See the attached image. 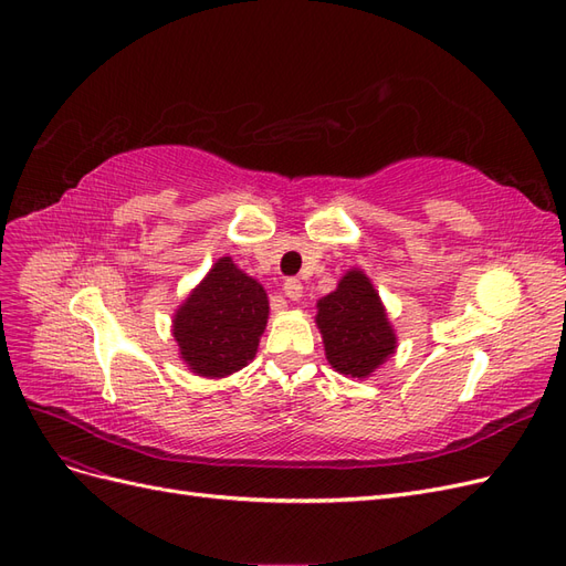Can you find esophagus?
<instances>
[{
  "label": "esophagus",
  "mask_w": 566,
  "mask_h": 566,
  "mask_svg": "<svg viewBox=\"0 0 566 566\" xmlns=\"http://www.w3.org/2000/svg\"><path fill=\"white\" fill-rule=\"evenodd\" d=\"M283 293H285L287 300L297 302V300L302 297V293H304V285H302L297 279H287V281L283 283Z\"/></svg>",
  "instance_id": "34e87169"
}]
</instances>
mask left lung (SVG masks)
<instances>
[{
  "instance_id": "8db88e82",
  "label": "left lung",
  "mask_w": 566,
  "mask_h": 566,
  "mask_svg": "<svg viewBox=\"0 0 566 566\" xmlns=\"http://www.w3.org/2000/svg\"><path fill=\"white\" fill-rule=\"evenodd\" d=\"M316 310L325 358L347 378H370L397 352L385 304L361 269H349Z\"/></svg>"
}]
</instances>
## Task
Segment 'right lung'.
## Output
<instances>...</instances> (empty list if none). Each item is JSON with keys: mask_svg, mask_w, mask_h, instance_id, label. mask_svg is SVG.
I'll return each instance as SVG.
<instances>
[{"mask_svg": "<svg viewBox=\"0 0 566 566\" xmlns=\"http://www.w3.org/2000/svg\"><path fill=\"white\" fill-rule=\"evenodd\" d=\"M269 297L260 281L219 256L172 318L179 358L200 378H227L245 368L266 328Z\"/></svg>", "mask_w": 566, "mask_h": 566, "instance_id": "1", "label": "right lung"}]
</instances>
